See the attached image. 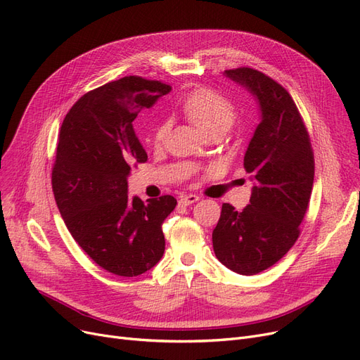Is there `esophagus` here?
Returning a JSON list of instances; mask_svg holds the SVG:
<instances>
[{
  "mask_svg": "<svg viewBox=\"0 0 360 360\" xmlns=\"http://www.w3.org/2000/svg\"><path fill=\"white\" fill-rule=\"evenodd\" d=\"M198 200V195L195 194H185L179 197V205L181 206H190L193 202H195Z\"/></svg>",
  "mask_w": 360,
  "mask_h": 360,
  "instance_id": "34e87169",
  "label": "esophagus"
}]
</instances>
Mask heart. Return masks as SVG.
Instances as JSON below:
<instances>
[{
    "instance_id": "obj_1",
    "label": "heart",
    "mask_w": 360,
    "mask_h": 360,
    "mask_svg": "<svg viewBox=\"0 0 360 360\" xmlns=\"http://www.w3.org/2000/svg\"><path fill=\"white\" fill-rule=\"evenodd\" d=\"M182 112L195 127L206 134L212 129H228L236 116L233 105L217 92L198 88L191 91L182 101ZM169 132V124L162 122L153 132V143L160 146Z\"/></svg>"
}]
</instances>
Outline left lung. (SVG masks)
I'll list each match as a JSON object with an SVG mask.
<instances>
[{"label": "left lung", "mask_w": 360, "mask_h": 360, "mask_svg": "<svg viewBox=\"0 0 360 360\" xmlns=\"http://www.w3.org/2000/svg\"><path fill=\"white\" fill-rule=\"evenodd\" d=\"M224 75L256 98L260 123L244 155V167L255 182L250 205L237 212L224 202L212 233L213 250L228 269L256 275L284 257L299 238L314 186V151L285 88L250 68Z\"/></svg>", "instance_id": "1"}]
</instances>
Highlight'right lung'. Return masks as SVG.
<instances>
[{"label": "right lung", "instance_id": "obj_1", "mask_svg": "<svg viewBox=\"0 0 360 360\" xmlns=\"http://www.w3.org/2000/svg\"><path fill=\"white\" fill-rule=\"evenodd\" d=\"M170 86L124 76L86 92L61 124L53 191L75 241L107 272L138 276L165 253L162 224L175 209L172 195H128L131 166L147 162L132 122Z\"/></svg>", "mask_w": 360, "mask_h": 360}]
</instances>
